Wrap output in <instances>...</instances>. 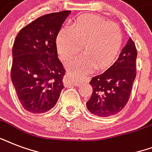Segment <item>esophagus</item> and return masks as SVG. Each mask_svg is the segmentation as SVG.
Segmentation results:
<instances>
[{
    "label": "esophagus",
    "instance_id": "esophagus-1",
    "mask_svg": "<svg viewBox=\"0 0 152 152\" xmlns=\"http://www.w3.org/2000/svg\"><path fill=\"white\" fill-rule=\"evenodd\" d=\"M84 82H88L89 81V77H84L83 78ZM64 83H72L73 84V80H72V72H68L64 76Z\"/></svg>",
    "mask_w": 152,
    "mask_h": 152
}]
</instances>
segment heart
I'll return each mask as SVG.
<instances>
[{
  "mask_svg": "<svg viewBox=\"0 0 152 152\" xmlns=\"http://www.w3.org/2000/svg\"><path fill=\"white\" fill-rule=\"evenodd\" d=\"M122 43L120 27L99 15L85 14L76 19L71 26L62 28L56 39L60 57L64 61L78 54L81 46L84 54L70 63L71 69L88 72L96 65L104 68L117 57Z\"/></svg>",
  "mask_w": 152,
  "mask_h": 152,
  "instance_id": "obj_1",
  "label": "heart"
}]
</instances>
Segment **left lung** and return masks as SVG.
Segmentation results:
<instances>
[{
  "instance_id": "left-lung-1",
  "label": "left lung",
  "mask_w": 152,
  "mask_h": 152,
  "mask_svg": "<svg viewBox=\"0 0 152 152\" xmlns=\"http://www.w3.org/2000/svg\"><path fill=\"white\" fill-rule=\"evenodd\" d=\"M137 50L129 39L118 59L106 71L91 78L92 94L87 102L91 113L106 118L120 112L129 99L137 76Z\"/></svg>"
}]
</instances>
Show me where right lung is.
I'll return each mask as SVG.
<instances>
[{
	"label": "right lung",
	"mask_w": 152,
	"mask_h": 152,
	"mask_svg": "<svg viewBox=\"0 0 152 152\" xmlns=\"http://www.w3.org/2000/svg\"><path fill=\"white\" fill-rule=\"evenodd\" d=\"M70 11L42 15L20 30L12 47L11 79L23 109L47 112L56 105L65 69L57 57L56 39Z\"/></svg>",
	"instance_id": "obj_1"
}]
</instances>
